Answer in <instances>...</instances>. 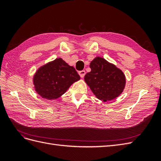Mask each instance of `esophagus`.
<instances>
[{
    "instance_id": "1",
    "label": "esophagus",
    "mask_w": 161,
    "mask_h": 161,
    "mask_svg": "<svg viewBox=\"0 0 161 161\" xmlns=\"http://www.w3.org/2000/svg\"><path fill=\"white\" fill-rule=\"evenodd\" d=\"M79 75H80V76L81 78H83V77L85 76V74H86V72H85V70H81V71H80V72H79Z\"/></svg>"
}]
</instances>
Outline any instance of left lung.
<instances>
[{
    "label": "left lung",
    "mask_w": 161,
    "mask_h": 161,
    "mask_svg": "<svg viewBox=\"0 0 161 161\" xmlns=\"http://www.w3.org/2000/svg\"><path fill=\"white\" fill-rule=\"evenodd\" d=\"M91 71L85 76V81L97 99L109 101L119 96L125 86L122 70L103 58L97 56L89 65Z\"/></svg>",
    "instance_id": "1"
}]
</instances>
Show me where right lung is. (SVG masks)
<instances>
[{"label": "right lung", "mask_w": 161, "mask_h": 161, "mask_svg": "<svg viewBox=\"0 0 161 161\" xmlns=\"http://www.w3.org/2000/svg\"><path fill=\"white\" fill-rule=\"evenodd\" d=\"M80 79L73 66L61 58L40 67L33 78L34 89L43 99H56Z\"/></svg>", "instance_id": "1"}]
</instances>
